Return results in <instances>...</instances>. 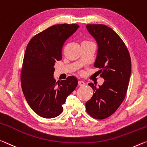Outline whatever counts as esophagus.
<instances>
[{
  "label": "esophagus",
  "instance_id": "esophagus-1",
  "mask_svg": "<svg viewBox=\"0 0 147 147\" xmlns=\"http://www.w3.org/2000/svg\"><path fill=\"white\" fill-rule=\"evenodd\" d=\"M78 84H79V85H80V86H85V83L83 81H79Z\"/></svg>",
  "mask_w": 147,
  "mask_h": 147
}]
</instances>
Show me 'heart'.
Wrapping results in <instances>:
<instances>
[{
	"instance_id": "heart-1",
	"label": "heart",
	"mask_w": 147,
	"mask_h": 147,
	"mask_svg": "<svg viewBox=\"0 0 147 147\" xmlns=\"http://www.w3.org/2000/svg\"><path fill=\"white\" fill-rule=\"evenodd\" d=\"M89 42H88V41H84L82 44H84V43H89Z\"/></svg>"
}]
</instances>
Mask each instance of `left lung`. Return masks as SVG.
Masks as SVG:
<instances>
[{
	"mask_svg": "<svg viewBox=\"0 0 147 147\" xmlns=\"http://www.w3.org/2000/svg\"><path fill=\"white\" fill-rule=\"evenodd\" d=\"M98 44L94 62L104 82L99 87L88 83L93 96L86 102V112L96 119H104L116 111L124 100L130 78V55L123 41L105 25H86Z\"/></svg>",
	"mask_w": 147,
	"mask_h": 147,
	"instance_id": "left-lung-1",
	"label": "left lung"
}]
</instances>
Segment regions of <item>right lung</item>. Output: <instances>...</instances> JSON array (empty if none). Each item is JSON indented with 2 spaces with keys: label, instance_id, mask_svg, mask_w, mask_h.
Here are the masks:
<instances>
[{
  "label": "right lung",
  "instance_id": "1",
  "mask_svg": "<svg viewBox=\"0 0 147 147\" xmlns=\"http://www.w3.org/2000/svg\"><path fill=\"white\" fill-rule=\"evenodd\" d=\"M79 27L76 24L53 25L34 36L26 46L21 87L28 104L40 117L52 119L61 115L66 98L78 85L76 77L56 82L53 74L55 62L62 59L64 42Z\"/></svg>",
  "mask_w": 147,
  "mask_h": 147
}]
</instances>
